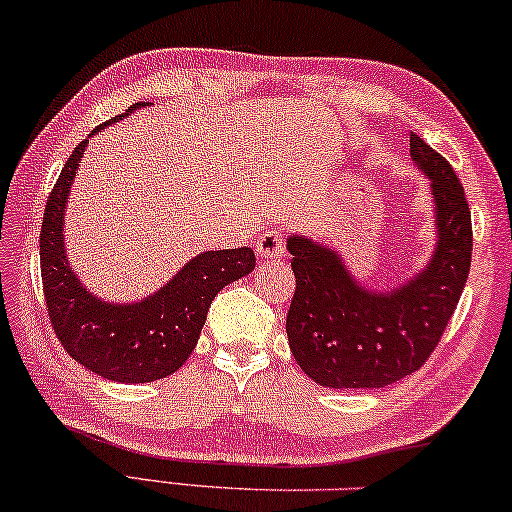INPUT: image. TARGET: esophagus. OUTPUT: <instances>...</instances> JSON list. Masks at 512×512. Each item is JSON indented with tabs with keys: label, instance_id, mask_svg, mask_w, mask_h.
<instances>
[{
	"label": "esophagus",
	"instance_id": "1",
	"mask_svg": "<svg viewBox=\"0 0 512 512\" xmlns=\"http://www.w3.org/2000/svg\"><path fill=\"white\" fill-rule=\"evenodd\" d=\"M256 254L265 258V261H272V258L283 256V233L279 229H270L261 233V238L256 240Z\"/></svg>",
	"mask_w": 512,
	"mask_h": 512
}]
</instances>
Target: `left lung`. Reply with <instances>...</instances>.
<instances>
[{
  "instance_id": "8db88e82",
  "label": "left lung",
  "mask_w": 512,
  "mask_h": 512,
  "mask_svg": "<svg viewBox=\"0 0 512 512\" xmlns=\"http://www.w3.org/2000/svg\"><path fill=\"white\" fill-rule=\"evenodd\" d=\"M410 155L430 178L437 242L428 265L391 290L352 277L338 251L290 235L295 295L286 316L290 352L329 389H380L426 364L465 290L471 267V212L462 183L442 155L410 135Z\"/></svg>"
}]
</instances>
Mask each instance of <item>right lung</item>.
<instances>
[{
	"instance_id": "1",
	"label": "right lung",
	"mask_w": 512,
	"mask_h": 512,
	"mask_svg": "<svg viewBox=\"0 0 512 512\" xmlns=\"http://www.w3.org/2000/svg\"><path fill=\"white\" fill-rule=\"evenodd\" d=\"M144 105L146 102H135L125 114L93 132ZM86 141L89 139L77 144L47 196L41 226V277L47 313L54 334L77 364L112 382L160 380L176 373L192 355L206 325L210 302L219 290L254 270V249L203 251L141 302L112 304L89 293L68 263L64 242L66 203Z\"/></svg>"
}]
</instances>
